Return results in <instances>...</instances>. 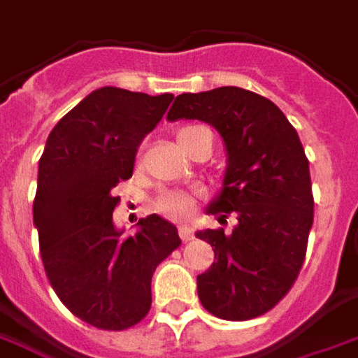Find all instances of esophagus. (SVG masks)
<instances>
[{"label": "esophagus", "mask_w": 358, "mask_h": 358, "mask_svg": "<svg viewBox=\"0 0 358 358\" xmlns=\"http://www.w3.org/2000/svg\"><path fill=\"white\" fill-rule=\"evenodd\" d=\"M180 237H182V241H192L194 239V233L188 227H180Z\"/></svg>", "instance_id": "esophagus-1"}]
</instances>
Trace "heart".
<instances>
[{"label": "heart", "instance_id": "obj_1", "mask_svg": "<svg viewBox=\"0 0 358 358\" xmlns=\"http://www.w3.org/2000/svg\"><path fill=\"white\" fill-rule=\"evenodd\" d=\"M203 131V127L199 125H188V127H182L178 131V141L184 150H188L194 141L198 137L199 133ZM155 208L166 215L170 220H189L194 215V210H196V203H194V198L184 194V192H162L159 196V199L155 201Z\"/></svg>", "mask_w": 358, "mask_h": 358}]
</instances>
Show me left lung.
Wrapping results in <instances>:
<instances>
[{
	"instance_id": "8db88e82",
	"label": "left lung",
	"mask_w": 358,
	"mask_h": 358,
	"mask_svg": "<svg viewBox=\"0 0 358 358\" xmlns=\"http://www.w3.org/2000/svg\"><path fill=\"white\" fill-rule=\"evenodd\" d=\"M169 119L206 121L227 148L223 189L208 213H223L221 223L235 213L237 225L196 233L215 252L198 276L201 306L229 322L271 312L300 274L313 223L310 162L296 129L271 99L235 86L182 94Z\"/></svg>"
}]
</instances>
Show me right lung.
I'll use <instances>...</instances> for the list:
<instances>
[{"label": "right lung", "mask_w": 358, "mask_h": 358, "mask_svg": "<svg viewBox=\"0 0 358 358\" xmlns=\"http://www.w3.org/2000/svg\"><path fill=\"white\" fill-rule=\"evenodd\" d=\"M172 99L99 87L58 121L38 160L33 220L46 276L68 310L97 329L137 325L150 310L157 266L182 245L157 213L138 220L133 237L111 220L113 188L131 178L141 141Z\"/></svg>", "instance_id": "1"}]
</instances>
